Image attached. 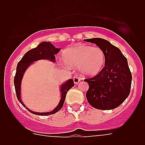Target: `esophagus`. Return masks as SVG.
<instances>
[{
    "mask_svg": "<svg viewBox=\"0 0 145 145\" xmlns=\"http://www.w3.org/2000/svg\"><path fill=\"white\" fill-rule=\"evenodd\" d=\"M80 80H81V78H80L79 76H78V75H75V76H74L73 80H74V83H75V84H78L79 82L80 81Z\"/></svg>",
    "mask_w": 145,
    "mask_h": 145,
    "instance_id": "1",
    "label": "esophagus"
}]
</instances>
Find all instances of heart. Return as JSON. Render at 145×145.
<instances>
[{"instance_id":"obj_1","label":"heart","mask_w":145,"mask_h":145,"mask_svg":"<svg viewBox=\"0 0 145 145\" xmlns=\"http://www.w3.org/2000/svg\"><path fill=\"white\" fill-rule=\"evenodd\" d=\"M62 58L67 65L79 67L80 71L88 75L98 74L105 64V55L102 48L84 44L65 50Z\"/></svg>"}]
</instances>
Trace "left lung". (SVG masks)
<instances>
[{
	"label": "left lung",
	"instance_id": "1",
	"mask_svg": "<svg viewBox=\"0 0 145 145\" xmlns=\"http://www.w3.org/2000/svg\"><path fill=\"white\" fill-rule=\"evenodd\" d=\"M95 43L103 50L105 64L98 74L87 78L88 84L86 99L88 103L98 110H112L119 106L129 97L132 75L126 58L120 50L102 38L86 39Z\"/></svg>",
	"mask_w": 145,
	"mask_h": 145
}]
</instances>
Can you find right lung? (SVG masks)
<instances>
[{"label": "right lung", "mask_w": 145, "mask_h": 145, "mask_svg": "<svg viewBox=\"0 0 145 145\" xmlns=\"http://www.w3.org/2000/svg\"><path fill=\"white\" fill-rule=\"evenodd\" d=\"M59 51V48H56L49 42H43V43H40L36 48H34L33 49L28 51L24 55V57L22 58V59L18 62L14 83L15 91H16L17 99L24 107H25V105L22 102L21 98H20V85H21V80L22 79L23 75H24V72L26 70V69L30 65V64L33 63V61H37L38 59H50L53 61H55V55L58 54ZM74 85L75 84H74L73 80L70 79V80H67L65 84H64L63 85L61 86V100H60L58 106L52 112H41V113H40V112H35L29 110L27 107L26 109L31 113L35 114V115H38V116H49V115L56 113V112L61 110V107H63L64 102H65V98H66L67 93V91L70 90L72 87L74 86Z\"/></svg>", "instance_id": "1"}]
</instances>
